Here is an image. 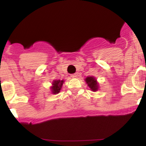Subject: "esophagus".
<instances>
[{
	"mask_svg": "<svg viewBox=\"0 0 146 146\" xmlns=\"http://www.w3.org/2000/svg\"><path fill=\"white\" fill-rule=\"evenodd\" d=\"M70 77L73 78H76V77H77V74H76V73H74V74H72L71 76H70Z\"/></svg>",
	"mask_w": 146,
	"mask_h": 146,
	"instance_id": "34e87169",
	"label": "esophagus"
}]
</instances>
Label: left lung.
Listing matches in <instances>:
<instances>
[{
  "label": "left lung",
  "instance_id": "8db88e82",
  "mask_svg": "<svg viewBox=\"0 0 146 146\" xmlns=\"http://www.w3.org/2000/svg\"><path fill=\"white\" fill-rule=\"evenodd\" d=\"M87 86L90 88L92 92H96L99 88V84L97 82V80L94 76H88L85 79Z\"/></svg>",
  "mask_w": 146,
  "mask_h": 146
}]
</instances>
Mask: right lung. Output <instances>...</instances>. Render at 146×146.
Wrapping results in <instances>:
<instances>
[{"mask_svg":"<svg viewBox=\"0 0 146 146\" xmlns=\"http://www.w3.org/2000/svg\"><path fill=\"white\" fill-rule=\"evenodd\" d=\"M64 82V80H54L53 82H52V86L50 87L52 94H56L60 92Z\"/></svg>","mask_w":146,"mask_h":146,"instance_id":"obj_1","label":"right lung"}]
</instances>
